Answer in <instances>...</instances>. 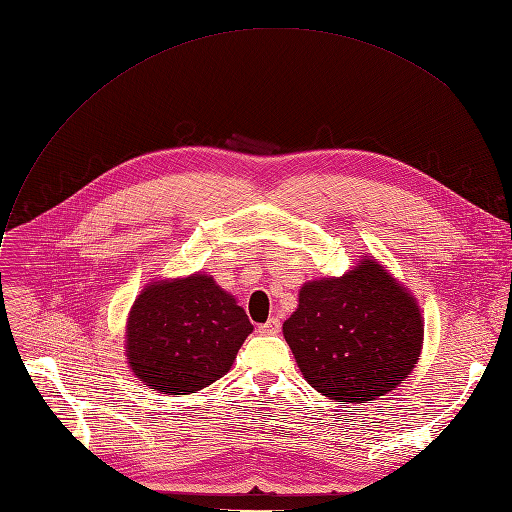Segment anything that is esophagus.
I'll use <instances>...</instances> for the list:
<instances>
[{"instance_id": "esophagus-1", "label": "esophagus", "mask_w": 512, "mask_h": 512, "mask_svg": "<svg viewBox=\"0 0 512 512\" xmlns=\"http://www.w3.org/2000/svg\"><path fill=\"white\" fill-rule=\"evenodd\" d=\"M260 330L267 332V334H277V332L281 330V322L277 320V317H271V320H269L267 324L260 326Z\"/></svg>"}]
</instances>
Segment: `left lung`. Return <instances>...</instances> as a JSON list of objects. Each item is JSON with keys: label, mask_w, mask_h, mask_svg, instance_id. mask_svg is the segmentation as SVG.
<instances>
[{"label": "left lung", "mask_w": 512, "mask_h": 512, "mask_svg": "<svg viewBox=\"0 0 512 512\" xmlns=\"http://www.w3.org/2000/svg\"><path fill=\"white\" fill-rule=\"evenodd\" d=\"M284 337L311 387L341 404H360L407 379L424 322L415 298L364 258L343 277L305 284Z\"/></svg>", "instance_id": "obj_1"}]
</instances>
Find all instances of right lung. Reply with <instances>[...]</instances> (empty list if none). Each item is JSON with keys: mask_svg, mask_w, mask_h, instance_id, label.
Instances as JSON below:
<instances>
[{"mask_svg": "<svg viewBox=\"0 0 512 512\" xmlns=\"http://www.w3.org/2000/svg\"><path fill=\"white\" fill-rule=\"evenodd\" d=\"M252 330L235 298L209 275L156 281L131 309L127 358L150 390L195 394L228 373Z\"/></svg>", "mask_w": 512, "mask_h": 512, "instance_id": "obj_1", "label": "right lung"}]
</instances>
